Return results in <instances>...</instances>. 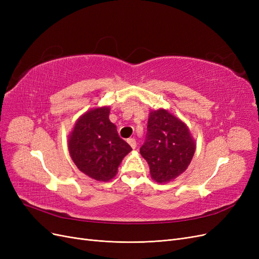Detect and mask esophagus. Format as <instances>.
Segmentation results:
<instances>
[{
  "label": "esophagus",
  "instance_id": "34e87169",
  "mask_svg": "<svg viewBox=\"0 0 259 259\" xmlns=\"http://www.w3.org/2000/svg\"><path fill=\"white\" fill-rule=\"evenodd\" d=\"M127 143H128V145H130L133 149H135V148H136V146H137V143H136V140H135L134 138H130V139H127Z\"/></svg>",
  "mask_w": 259,
  "mask_h": 259
}]
</instances>
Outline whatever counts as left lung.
I'll return each instance as SVG.
<instances>
[{
    "label": "left lung",
    "mask_w": 259,
    "mask_h": 259,
    "mask_svg": "<svg viewBox=\"0 0 259 259\" xmlns=\"http://www.w3.org/2000/svg\"><path fill=\"white\" fill-rule=\"evenodd\" d=\"M194 151L195 140L182 120L165 109L150 112L140 154L148 162L153 180L165 184L183 174Z\"/></svg>",
    "instance_id": "8db88e82"
}]
</instances>
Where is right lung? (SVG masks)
I'll return each instance as SVG.
<instances>
[{
  "label": "right lung",
  "mask_w": 259,
  "mask_h": 259,
  "mask_svg": "<svg viewBox=\"0 0 259 259\" xmlns=\"http://www.w3.org/2000/svg\"><path fill=\"white\" fill-rule=\"evenodd\" d=\"M109 107L86 111L75 122L68 139L69 153L76 167L99 182L112 179L124 156L132 151L109 120Z\"/></svg>",
  "instance_id": "right-lung-1"
}]
</instances>
